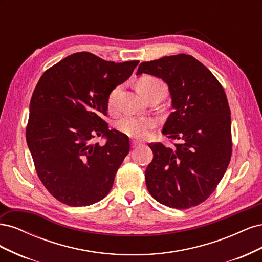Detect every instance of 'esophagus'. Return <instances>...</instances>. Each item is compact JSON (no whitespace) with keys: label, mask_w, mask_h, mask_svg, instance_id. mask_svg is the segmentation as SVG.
<instances>
[{"label":"esophagus","mask_w":262,"mask_h":262,"mask_svg":"<svg viewBox=\"0 0 262 262\" xmlns=\"http://www.w3.org/2000/svg\"><path fill=\"white\" fill-rule=\"evenodd\" d=\"M138 146H140V143H139V142H137V141H132V147H133V148H137Z\"/></svg>","instance_id":"1"}]
</instances>
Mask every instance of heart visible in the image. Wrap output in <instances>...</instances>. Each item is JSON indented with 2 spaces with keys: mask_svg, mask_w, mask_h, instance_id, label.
I'll return each instance as SVG.
<instances>
[{
  "mask_svg": "<svg viewBox=\"0 0 262 262\" xmlns=\"http://www.w3.org/2000/svg\"><path fill=\"white\" fill-rule=\"evenodd\" d=\"M138 91L142 96H146L149 93H154V92H162L165 95L166 89L165 85L162 81L158 80V78H155L153 76H145L140 80L138 83ZM119 93V87H116V89L110 93L109 97H108V106L110 109H113L116 105V100L117 96ZM153 121L148 118H138V117H133V116H123L121 117L119 120L116 122V128L118 131H120L121 133L125 134L130 138H136V139H141L144 138L148 130L152 128Z\"/></svg>",
  "mask_w": 262,
  "mask_h": 262,
  "instance_id": "obj_1",
  "label": "heart"
}]
</instances>
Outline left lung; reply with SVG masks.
Wrapping results in <instances>:
<instances>
[{"label": "left lung", "mask_w": 262, "mask_h": 262, "mask_svg": "<svg viewBox=\"0 0 262 262\" xmlns=\"http://www.w3.org/2000/svg\"><path fill=\"white\" fill-rule=\"evenodd\" d=\"M167 84L172 113L162 133L179 140L175 147L150 143L153 161L145 170L148 192L173 209L207 200L223 178L232 155L231 110L223 87L192 55L177 54L142 62L137 75Z\"/></svg>", "instance_id": "1"}]
</instances>
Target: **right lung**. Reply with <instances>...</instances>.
Segmentation results:
<instances>
[{"mask_svg":"<svg viewBox=\"0 0 262 262\" xmlns=\"http://www.w3.org/2000/svg\"><path fill=\"white\" fill-rule=\"evenodd\" d=\"M139 61L115 63L76 52L41 75L29 105L26 141L46 189L70 207L96 203L113 188L129 138L102 120L108 97ZM95 136L106 137L104 146Z\"/></svg>","mask_w":262,"mask_h":262,"instance_id":"right-lung-1","label":"right lung"}]
</instances>
